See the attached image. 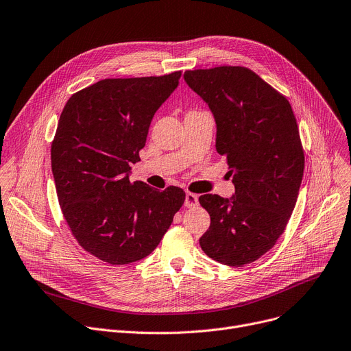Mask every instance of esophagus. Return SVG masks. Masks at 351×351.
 <instances>
[{
    "instance_id": "esophagus-1",
    "label": "esophagus",
    "mask_w": 351,
    "mask_h": 351,
    "mask_svg": "<svg viewBox=\"0 0 351 351\" xmlns=\"http://www.w3.org/2000/svg\"><path fill=\"white\" fill-rule=\"evenodd\" d=\"M199 204V196L195 195V193H186V197H184V206L187 208H192V207H196Z\"/></svg>"
}]
</instances>
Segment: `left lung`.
Masks as SVG:
<instances>
[{
  "mask_svg": "<svg viewBox=\"0 0 351 351\" xmlns=\"http://www.w3.org/2000/svg\"><path fill=\"white\" fill-rule=\"evenodd\" d=\"M208 105L217 152L227 158L235 193L203 195L210 228L203 252L227 266H243L274 246L297 203L304 151L291 105L245 67H215L183 74Z\"/></svg>",
  "mask_w": 351,
  "mask_h": 351,
  "instance_id": "1",
  "label": "left lung"
}]
</instances>
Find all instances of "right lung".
Returning a JSON list of instances; mask_svg holds the SVG:
<instances>
[{
    "instance_id": "1",
    "label": "right lung",
    "mask_w": 351,
    "mask_h": 351,
    "mask_svg": "<svg viewBox=\"0 0 351 351\" xmlns=\"http://www.w3.org/2000/svg\"><path fill=\"white\" fill-rule=\"evenodd\" d=\"M180 71L162 77L102 80L69 99L51 144L57 197L78 243L110 265L147 258L184 202L130 182L155 112L178 88Z\"/></svg>"
}]
</instances>
